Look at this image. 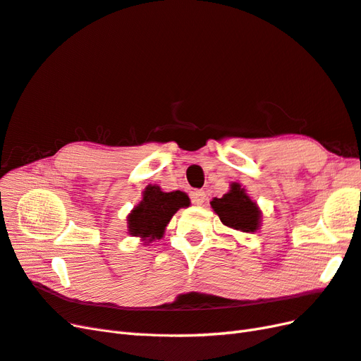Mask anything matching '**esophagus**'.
Masks as SVG:
<instances>
[{"mask_svg":"<svg viewBox=\"0 0 361 361\" xmlns=\"http://www.w3.org/2000/svg\"><path fill=\"white\" fill-rule=\"evenodd\" d=\"M190 200H192L193 204L201 206L202 202L206 201V192H204V190H193V192L190 193Z\"/></svg>","mask_w":361,"mask_h":361,"instance_id":"esophagus-1","label":"esophagus"}]
</instances>
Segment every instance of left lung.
<instances>
[{
  "label": "left lung",
  "instance_id": "8db88e82",
  "mask_svg": "<svg viewBox=\"0 0 361 361\" xmlns=\"http://www.w3.org/2000/svg\"><path fill=\"white\" fill-rule=\"evenodd\" d=\"M210 206L221 223L230 228L250 233L261 227V210L239 183L230 184V190L223 198L212 200Z\"/></svg>",
  "mask_w": 361,
  "mask_h": 361
}]
</instances>
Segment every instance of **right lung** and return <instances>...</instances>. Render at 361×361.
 Wrapping results in <instances>:
<instances>
[{"label": "right lung", "instance_id": "obj_1", "mask_svg": "<svg viewBox=\"0 0 361 361\" xmlns=\"http://www.w3.org/2000/svg\"><path fill=\"white\" fill-rule=\"evenodd\" d=\"M189 204L190 200L184 192H163L159 186L149 184L143 190V200L128 215V232L142 238L146 244L160 239L177 210Z\"/></svg>", "mask_w": 361, "mask_h": 361}]
</instances>
